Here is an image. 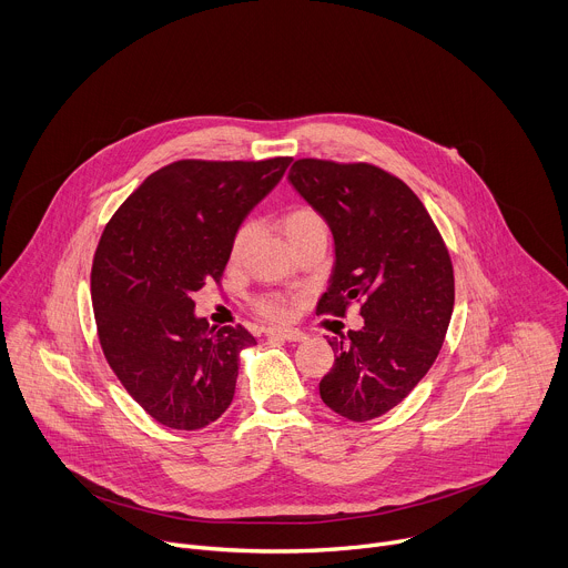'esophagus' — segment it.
<instances>
[{
  "mask_svg": "<svg viewBox=\"0 0 568 568\" xmlns=\"http://www.w3.org/2000/svg\"><path fill=\"white\" fill-rule=\"evenodd\" d=\"M265 335L272 339V337H281V339H287V342H303L305 339V333L301 331H292V328H267Z\"/></svg>",
  "mask_w": 568,
  "mask_h": 568,
  "instance_id": "34e87169",
  "label": "esophagus"
}]
</instances>
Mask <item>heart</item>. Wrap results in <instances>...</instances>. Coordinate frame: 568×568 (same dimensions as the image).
Returning a JSON list of instances; mask_svg holds the SVG:
<instances>
[{"label":"heart","mask_w":568,"mask_h":568,"mask_svg":"<svg viewBox=\"0 0 568 568\" xmlns=\"http://www.w3.org/2000/svg\"><path fill=\"white\" fill-rule=\"evenodd\" d=\"M281 226L287 235V240L292 242V247L301 245L303 240H310V237H316V235H326L328 226H326V220H323V215L307 206V204H298V206H292L283 213L281 217ZM252 231L254 226L250 222L240 224L231 237V247H229V261L231 263H237L242 258V254H245L247 250V242L252 237ZM292 298L290 296H278V294H270V296H258L254 301V307L258 314L267 316V318H274V321H285L292 316Z\"/></svg>","instance_id":"heart-1"}]
</instances>
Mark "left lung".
<instances>
[{"label": "left lung", "instance_id": "obj_1", "mask_svg": "<svg viewBox=\"0 0 568 568\" xmlns=\"http://www.w3.org/2000/svg\"><path fill=\"white\" fill-rule=\"evenodd\" d=\"M292 186L335 235V270L316 312L346 316L359 305L364 328L328 342L335 366L321 399L353 420L384 416L427 375L454 310V267L420 197L399 178L366 164L296 159Z\"/></svg>", "mask_w": 568, "mask_h": 568}]
</instances>
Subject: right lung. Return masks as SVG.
Instances as JSON below:
<instances>
[{
    "label": "right lung",
    "instance_id": "obj_1",
    "mask_svg": "<svg viewBox=\"0 0 568 568\" xmlns=\"http://www.w3.org/2000/svg\"><path fill=\"white\" fill-rule=\"evenodd\" d=\"M292 156L180 159L148 175L105 224L92 263L103 355L139 407L171 429H202L233 399L245 326L211 328L193 292L220 285L231 237Z\"/></svg>",
    "mask_w": 568,
    "mask_h": 568
}]
</instances>
